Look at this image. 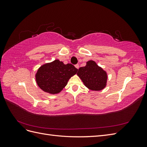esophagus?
<instances>
[{
	"instance_id": "esophagus-1",
	"label": "esophagus",
	"mask_w": 147,
	"mask_h": 147,
	"mask_svg": "<svg viewBox=\"0 0 147 147\" xmlns=\"http://www.w3.org/2000/svg\"><path fill=\"white\" fill-rule=\"evenodd\" d=\"M75 66V67H76L77 69H78V68H79V65H78V64H76Z\"/></svg>"
}]
</instances>
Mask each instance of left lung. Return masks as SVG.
Instances as JSON below:
<instances>
[{"mask_svg": "<svg viewBox=\"0 0 147 147\" xmlns=\"http://www.w3.org/2000/svg\"><path fill=\"white\" fill-rule=\"evenodd\" d=\"M77 75L91 90L100 91L105 87L107 80V73L94 61L87 62L85 66L78 69Z\"/></svg>", "mask_w": 147, "mask_h": 147, "instance_id": "obj_1", "label": "left lung"}]
</instances>
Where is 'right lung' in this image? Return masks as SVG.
<instances>
[{"mask_svg":"<svg viewBox=\"0 0 147 147\" xmlns=\"http://www.w3.org/2000/svg\"><path fill=\"white\" fill-rule=\"evenodd\" d=\"M78 69L71 64H64L55 60L39 68L35 75L38 86L50 94L59 92L67 84L69 78L76 74Z\"/></svg>","mask_w":147,"mask_h":147,"instance_id":"right-lung-1","label":"right lung"}]
</instances>
